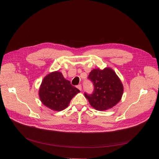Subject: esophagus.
I'll list each match as a JSON object with an SVG mask.
<instances>
[{"label": "esophagus", "mask_w": 159, "mask_h": 159, "mask_svg": "<svg viewBox=\"0 0 159 159\" xmlns=\"http://www.w3.org/2000/svg\"><path fill=\"white\" fill-rule=\"evenodd\" d=\"M77 88H78L80 91H81V90H82V86H81L80 84L78 85V86H77Z\"/></svg>", "instance_id": "1"}]
</instances>
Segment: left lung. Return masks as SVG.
Segmentation results:
<instances>
[{
	"mask_svg": "<svg viewBox=\"0 0 159 159\" xmlns=\"http://www.w3.org/2000/svg\"><path fill=\"white\" fill-rule=\"evenodd\" d=\"M88 79L93 82L92 94L84 93L90 105L98 111L107 110L117 104L122 98L124 88L120 79L110 68L93 69Z\"/></svg>",
	"mask_w": 159,
	"mask_h": 159,
	"instance_id": "8db88e82",
	"label": "left lung"
}]
</instances>
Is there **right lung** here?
I'll return each mask as SVG.
<instances>
[{
	"label": "right lung",
	"mask_w": 159,
	"mask_h": 159,
	"mask_svg": "<svg viewBox=\"0 0 159 159\" xmlns=\"http://www.w3.org/2000/svg\"><path fill=\"white\" fill-rule=\"evenodd\" d=\"M79 92V89L64 79L62 73L53 71L43 79L39 95L44 106L52 110L60 111L68 107L71 100Z\"/></svg>",
	"instance_id": "obj_1"
}]
</instances>
